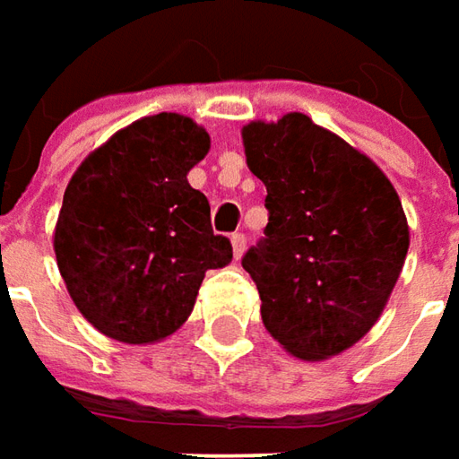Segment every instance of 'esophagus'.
<instances>
[{"mask_svg":"<svg viewBox=\"0 0 459 459\" xmlns=\"http://www.w3.org/2000/svg\"><path fill=\"white\" fill-rule=\"evenodd\" d=\"M230 242H232V252H235V260H239L242 257V252H245V245H247V239H245V235H232L230 237Z\"/></svg>","mask_w":459,"mask_h":459,"instance_id":"1","label":"esophagus"}]
</instances>
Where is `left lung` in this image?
<instances>
[{
  "mask_svg": "<svg viewBox=\"0 0 459 459\" xmlns=\"http://www.w3.org/2000/svg\"><path fill=\"white\" fill-rule=\"evenodd\" d=\"M247 166L265 184V239L242 267L267 333L303 361L333 359L374 328L409 250L389 177L306 113L242 126Z\"/></svg>",
  "mask_w": 459,
  "mask_h": 459,
  "instance_id": "1",
  "label": "left lung"
}]
</instances>
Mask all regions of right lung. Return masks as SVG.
Masks as SVG:
<instances>
[{
	"instance_id": "obj_1",
	"label": "right lung",
	"mask_w": 459,
	"mask_h": 459,
	"mask_svg": "<svg viewBox=\"0 0 459 459\" xmlns=\"http://www.w3.org/2000/svg\"><path fill=\"white\" fill-rule=\"evenodd\" d=\"M207 128L156 113L116 131L75 169L52 232L65 288L103 336L146 346L192 316L207 270L232 263L209 202L186 174L209 153Z\"/></svg>"
}]
</instances>
